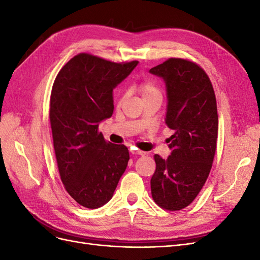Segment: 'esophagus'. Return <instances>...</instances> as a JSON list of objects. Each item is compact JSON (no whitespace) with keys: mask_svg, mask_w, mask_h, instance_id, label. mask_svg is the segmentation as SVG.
<instances>
[{"mask_svg":"<svg viewBox=\"0 0 260 260\" xmlns=\"http://www.w3.org/2000/svg\"><path fill=\"white\" fill-rule=\"evenodd\" d=\"M130 153H131L132 155H139V156H143V155H145V152L139 151V149H135V148H131V149H130Z\"/></svg>","mask_w":260,"mask_h":260,"instance_id":"34e87169","label":"esophagus"}]
</instances>
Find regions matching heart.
Returning a JSON list of instances; mask_svg holds the SVG:
<instances>
[{"mask_svg": "<svg viewBox=\"0 0 260 260\" xmlns=\"http://www.w3.org/2000/svg\"><path fill=\"white\" fill-rule=\"evenodd\" d=\"M138 89H139V92L141 93V95H142L143 99L148 98L151 95H154V94H156V93H159L156 84L152 81H144L142 83H140Z\"/></svg>", "mask_w": 260, "mask_h": 260, "instance_id": "obj_1", "label": "heart"}]
</instances>
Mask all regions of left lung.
<instances>
[{
  "label": "left lung",
  "instance_id": "left-lung-1",
  "mask_svg": "<svg viewBox=\"0 0 260 260\" xmlns=\"http://www.w3.org/2000/svg\"><path fill=\"white\" fill-rule=\"evenodd\" d=\"M166 84L165 123L174 135L167 159L155 155L152 196L167 210H180L195 200L211 169L218 137V114L208 76L192 61L170 58L149 69Z\"/></svg>",
  "mask_w": 260,
  "mask_h": 260
}]
</instances>
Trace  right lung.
Returning a JSON list of instances; mask_svg holds the SVG:
<instances>
[{
  "instance_id": "add662e5",
  "label": "right lung",
  "mask_w": 260,
  "mask_h": 260,
  "mask_svg": "<svg viewBox=\"0 0 260 260\" xmlns=\"http://www.w3.org/2000/svg\"><path fill=\"white\" fill-rule=\"evenodd\" d=\"M138 64L82 53L54 81L50 120L58 171L66 191L83 207L95 209L111 201L128 166V148L106 142L99 124L112 117L113 91Z\"/></svg>"
}]
</instances>
